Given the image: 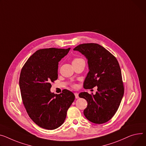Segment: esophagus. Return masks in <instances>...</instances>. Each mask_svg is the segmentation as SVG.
I'll return each instance as SVG.
<instances>
[{
	"label": "esophagus",
	"instance_id": "34e87169",
	"mask_svg": "<svg viewBox=\"0 0 146 146\" xmlns=\"http://www.w3.org/2000/svg\"><path fill=\"white\" fill-rule=\"evenodd\" d=\"M74 95H75V98H76V99H78L79 97V94L77 93H74Z\"/></svg>",
	"mask_w": 146,
	"mask_h": 146
}]
</instances>
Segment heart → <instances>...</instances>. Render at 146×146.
I'll list each match as a JSON object with an SVG mask.
<instances>
[{
    "label": "heart",
    "mask_w": 146,
    "mask_h": 146,
    "mask_svg": "<svg viewBox=\"0 0 146 146\" xmlns=\"http://www.w3.org/2000/svg\"><path fill=\"white\" fill-rule=\"evenodd\" d=\"M82 60H84L83 59H82V58H79V57H76V58H74V59L73 60V62L72 63H76V62H80V61H82Z\"/></svg>",
    "instance_id": "heart-1"
}]
</instances>
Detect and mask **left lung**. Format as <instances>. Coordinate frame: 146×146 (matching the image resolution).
I'll list each match as a JSON object with an SVG mask.
<instances>
[{
	"instance_id": "8db88e82",
	"label": "left lung",
	"mask_w": 146,
	"mask_h": 146,
	"mask_svg": "<svg viewBox=\"0 0 146 146\" xmlns=\"http://www.w3.org/2000/svg\"><path fill=\"white\" fill-rule=\"evenodd\" d=\"M73 50L82 53L88 60L89 72L84 82V88L98 86L94 95L87 92L79 94L87 102L84 115L92 123H104L117 111L124 94L119 63L110 52L99 44H81Z\"/></svg>"
}]
</instances>
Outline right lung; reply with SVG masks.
<instances>
[{
	"instance_id": "1",
	"label": "right lung",
	"mask_w": 146,
	"mask_h": 146,
	"mask_svg": "<svg viewBox=\"0 0 146 146\" xmlns=\"http://www.w3.org/2000/svg\"><path fill=\"white\" fill-rule=\"evenodd\" d=\"M70 48L37 50L23 66L19 78L22 99L30 118L39 127L54 130L64 123L74 94L67 89L51 93V82L58 78L59 61Z\"/></svg>"
}]
</instances>
